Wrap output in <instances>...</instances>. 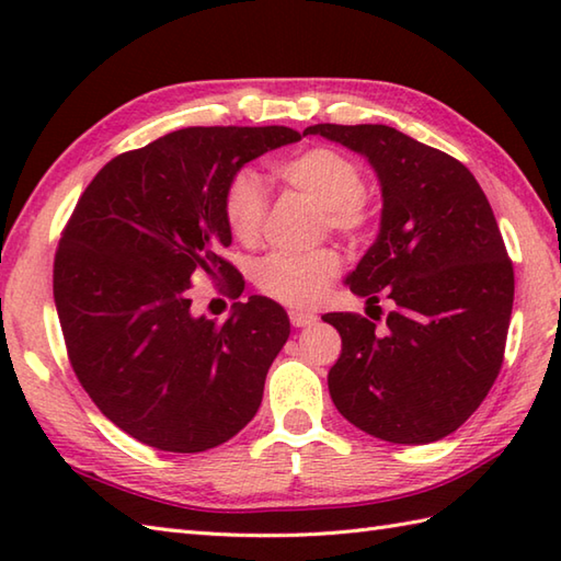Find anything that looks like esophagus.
Segmentation results:
<instances>
[{"instance_id": "1", "label": "esophagus", "mask_w": 561, "mask_h": 561, "mask_svg": "<svg viewBox=\"0 0 561 561\" xmlns=\"http://www.w3.org/2000/svg\"><path fill=\"white\" fill-rule=\"evenodd\" d=\"M289 320H291L294 328H308V325L316 323L318 316L311 313V311H299V308H291Z\"/></svg>"}]
</instances>
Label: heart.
<instances>
[{"instance_id":"b5f03b06","label":"heart","mask_w":561,"mask_h":561,"mask_svg":"<svg viewBox=\"0 0 561 561\" xmlns=\"http://www.w3.org/2000/svg\"><path fill=\"white\" fill-rule=\"evenodd\" d=\"M277 175L323 209L332 231L356 233L366 224L368 209L362 195L359 165L335 149H308L277 163ZM267 211V193L250 171L238 173L226 190L224 214L238 241H255ZM340 270L332 250L316 253H274L260 262L257 287L272 299L289 306L313 304Z\"/></svg>"}]
</instances>
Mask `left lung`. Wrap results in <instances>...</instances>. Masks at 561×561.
Wrapping results in <instances>:
<instances>
[{"label": "left lung", "instance_id": "1", "mask_svg": "<svg viewBox=\"0 0 561 561\" xmlns=\"http://www.w3.org/2000/svg\"><path fill=\"white\" fill-rule=\"evenodd\" d=\"M304 135L364 157L383 202L376 241L344 284L366 306L388 296L392 311L383 328L323 316L342 337L330 398L380 440L432 444L480 408L502 368L514 267L494 211L460 161L396 127L311 125Z\"/></svg>", "mask_w": 561, "mask_h": 561}]
</instances>
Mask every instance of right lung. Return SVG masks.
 Here are the masks:
<instances>
[{
    "label": "right lung",
    "instance_id": "obj_1",
    "mask_svg": "<svg viewBox=\"0 0 561 561\" xmlns=\"http://www.w3.org/2000/svg\"><path fill=\"white\" fill-rule=\"evenodd\" d=\"M289 127H185L121 153L83 190L55 255V306L79 383L125 434L151 448L199 453L253 420L289 316L267 296L233 304L224 323L193 313L190 279L243 277L226 190Z\"/></svg>",
    "mask_w": 561,
    "mask_h": 561
}]
</instances>
